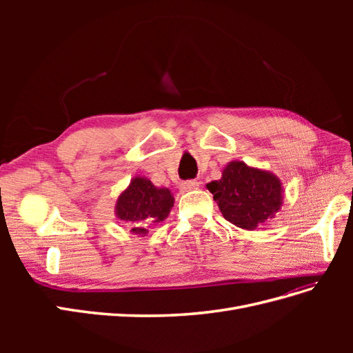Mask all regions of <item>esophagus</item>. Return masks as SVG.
Instances as JSON below:
<instances>
[{
    "label": "esophagus",
    "instance_id": "obj_1",
    "mask_svg": "<svg viewBox=\"0 0 353 353\" xmlns=\"http://www.w3.org/2000/svg\"><path fill=\"white\" fill-rule=\"evenodd\" d=\"M200 187V183L197 179H190V181H185V183H183L179 185L181 191H191V190H197Z\"/></svg>",
    "mask_w": 353,
    "mask_h": 353
}]
</instances>
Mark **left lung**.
<instances>
[{"instance_id": "8db88e82", "label": "left lung", "mask_w": 353, "mask_h": 353, "mask_svg": "<svg viewBox=\"0 0 353 353\" xmlns=\"http://www.w3.org/2000/svg\"><path fill=\"white\" fill-rule=\"evenodd\" d=\"M206 188L218 203L222 216L234 225L253 231L275 218L283 206V183L263 170L232 160L222 170L218 181Z\"/></svg>"}]
</instances>
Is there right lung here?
<instances>
[{
    "instance_id": "obj_1",
    "label": "right lung",
    "mask_w": 353,
    "mask_h": 353,
    "mask_svg": "<svg viewBox=\"0 0 353 353\" xmlns=\"http://www.w3.org/2000/svg\"><path fill=\"white\" fill-rule=\"evenodd\" d=\"M172 208L174 196L169 188L156 187L145 176H135L117 196L114 215L125 222L135 236L144 237L148 232L147 227L165 221Z\"/></svg>"
}]
</instances>
